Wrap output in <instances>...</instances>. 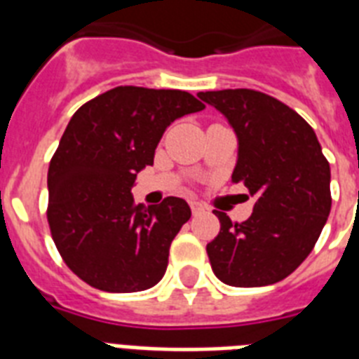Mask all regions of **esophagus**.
Instances as JSON below:
<instances>
[{
    "label": "esophagus",
    "mask_w": 359,
    "mask_h": 359,
    "mask_svg": "<svg viewBox=\"0 0 359 359\" xmlns=\"http://www.w3.org/2000/svg\"><path fill=\"white\" fill-rule=\"evenodd\" d=\"M190 208H191V214H194V216H199V214L205 212V207H203V205H199V203H196V201L190 203Z\"/></svg>",
    "instance_id": "1"
}]
</instances>
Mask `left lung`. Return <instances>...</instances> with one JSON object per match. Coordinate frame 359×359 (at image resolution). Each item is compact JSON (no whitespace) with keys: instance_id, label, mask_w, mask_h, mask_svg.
Returning <instances> with one entry per match:
<instances>
[{"instance_id":"1","label":"left lung","mask_w":359,"mask_h":359,"mask_svg":"<svg viewBox=\"0 0 359 359\" xmlns=\"http://www.w3.org/2000/svg\"><path fill=\"white\" fill-rule=\"evenodd\" d=\"M229 119L238 137L233 182L255 197L245 222L219 219L207 244L212 270L233 287H264L292 273L317 244L332 208L330 163L304 117L253 89L199 93Z\"/></svg>"}]
</instances>
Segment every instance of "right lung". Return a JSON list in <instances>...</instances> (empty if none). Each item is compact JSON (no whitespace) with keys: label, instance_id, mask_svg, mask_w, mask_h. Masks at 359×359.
I'll use <instances>...</instances> for the list:
<instances>
[{"label":"right lung","instance_id":"right-lung-1","mask_svg":"<svg viewBox=\"0 0 359 359\" xmlns=\"http://www.w3.org/2000/svg\"><path fill=\"white\" fill-rule=\"evenodd\" d=\"M205 108L177 89L121 86L81 106L48 168L46 218L65 264L98 290L137 292L163 278L190 219L180 197L135 205L130 188L169 124Z\"/></svg>","mask_w":359,"mask_h":359}]
</instances>
